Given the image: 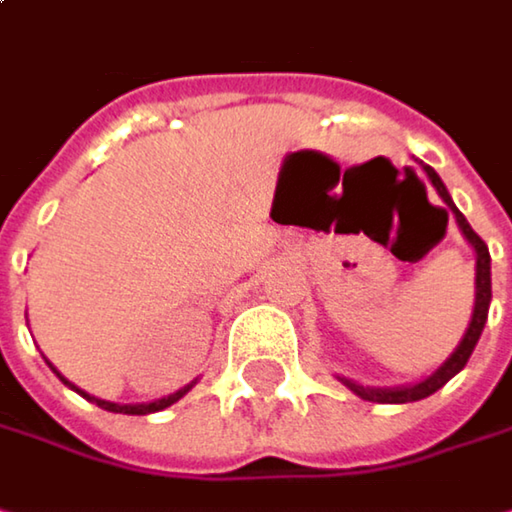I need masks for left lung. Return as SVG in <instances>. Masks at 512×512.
<instances>
[{
    "mask_svg": "<svg viewBox=\"0 0 512 512\" xmlns=\"http://www.w3.org/2000/svg\"><path fill=\"white\" fill-rule=\"evenodd\" d=\"M421 168H424V174L430 177V183H433V189L439 192V198L445 201V207L454 213V219H457V225H460L465 243L474 249V308H471V320H468V329H465V335L460 338L457 350L445 358L430 376H424V379H418V382H409V385H394V388H388V385H361L356 379L338 376L353 394H358L361 400H370V403H412V400H424V397H430L433 391H439L448 379H454L462 367H465V361L471 358L477 341H480V332H483V326H486V317H489V302H492V260H489V249H486V243L471 231V225L465 222V216L457 210V204H454L448 186L442 183V177H439L430 165H424V162H421ZM445 216H448V213H445Z\"/></svg>",
    "mask_w": 512,
    "mask_h": 512,
    "instance_id": "obj_1",
    "label": "left lung"
}]
</instances>
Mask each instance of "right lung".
<instances>
[{"mask_svg":"<svg viewBox=\"0 0 512 512\" xmlns=\"http://www.w3.org/2000/svg\"><path fill=\"white\" fill-rule=\"evenodd\" d=\"M50 364V361H47ZM52 367V364H50ZM55 370V367H52ZM58 373V370H55ZM58 379L67 385V388H73L76 394H82L85 400H91V403H97L100 409H106V412H118V415H151V412H159V409H168L171 403H177L186 391H192V385L198 382V379H192L189 385H183V388H177L174 394H168V397H159V400H151V403H112V400H100V397H94V394H88V391H82V388H76L70 379H64L61 373H58Z\"/></svg>","mask_w":512,"mask_h":512,"instance_id":"1","label":"right lung"}]
</instances>
